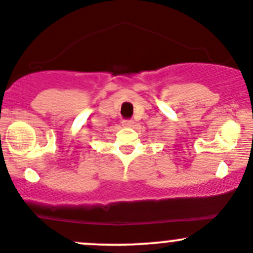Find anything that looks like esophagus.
I'll use <instances>...</instances> for the list:
<instances>
[{"instance_id": "1", "label": "esophagus", "mask_w": 253, "mask_h": 253, "mask_svg": "<svg viewBox=\"0 0 253 253\" xmlns=\"http://www.w3.org/2000/svg\"><path fill=\"white\" fill-rule=\"evenodd\" d=\"M122 123H123V126H131L132 124H134V121H131V119H126V121H123Z\"/></svg>"}]
</instances>
